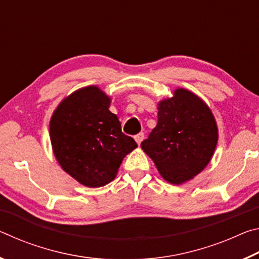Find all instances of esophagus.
I'll return each instance as SVG.
<instances>
[{
  "mask_svg": "<svg viewBox=\"0 0 259 259\" xmlns=\"http://www.w3.org/2000/svg\"><path fill=\"white\" fill-rule=\"evenodd\" d=\"M143 139H144V134L143 133H140V134L135 136V140H136V142H137L138 145H140V143L143 142Z\"/></svg>",
  "mask_w": 259,
  "mask_h": 259,
  "instance_id": "1",
  "label": "esophagus"
}]
</instances>
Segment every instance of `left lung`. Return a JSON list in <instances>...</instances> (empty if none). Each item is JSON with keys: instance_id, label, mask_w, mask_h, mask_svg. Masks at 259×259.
Wrapping results in <instances>:
<instances>
[{"instance_id": "obj_1", "label": "left lung", "mask_w": 259, "mask_h": 259, "mask_svg": "<svg viewBox=\"0 0 259 259\" xmlns=\"http://www.w3.org/2000/svg\"><path fill=\"white\" fill-rule=\"evenodd\" d=\"M218 140L216 121L198 96L177 89L174 97L159 103L157 124L142 142L166 182L182 184L202 171Z\"/></svg>"}]
</instances>
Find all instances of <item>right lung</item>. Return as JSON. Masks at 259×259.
I'll return each instance as SVG.
<instances>
[{"label":"right lung","mask_w":259,"mask_h":259,"mask_svg":"<svg viewBox=\"0 0 259 259\" xmlns=\"http://www.w3.org/2000/svg\"><path fill=\"white\" fill-rule=\"evenodd\" d=\"M109 103L99 88H82L60 103L50 121L57 161L88 187L112 182L123 157L137 147L134 138L122 133Z\"/></svg>","instance_id":"obj_1"}]
</instances>
